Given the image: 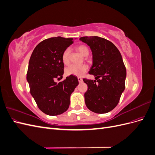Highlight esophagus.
Listing matches in <instances>:
<instances>
[{
	"label": "esophagus",
	"mask_w": 155,
	"mask_h": 155,
	"mask_svg": "<svg viewBox=\"0 0 155 155\" xmlns=\"http://www.w3.org/2000/svg\"><path fill=\"white\" fill-rule=\"evenodd\" d=\"M78 79L79 83H81L83 81V79L81 77H78Z\"/></svg>",
	"instance_id": "34e87169"
}]
</instances>
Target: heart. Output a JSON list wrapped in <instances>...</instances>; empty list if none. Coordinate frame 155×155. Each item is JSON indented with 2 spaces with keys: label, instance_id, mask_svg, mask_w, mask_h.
Returning <instances> with one entry per match:
<instances>
[{
  "label": "heart",
  "instance_id": "b5f03b06",
  "mask_svg": "<svg viewBox=\"0 0 155 155\" xmlns=\"http://www.w3.org/2000/svg\"><path fill=\"white\" fill-rule=\"evenodd\" d=\"M76 50L82 55L88 56L89 54V50L87 46L84 45H80L76 46ZM70 53L71 50L70 48L65 49L61 55L62 62L64 64H68L70 61ZM88 69V67L85 64L82 65H70L66 69V74L68 76H82L85 74Z\"/></svg>",
  "mask_w": 155,
  "mask_h": 155
}]
</instances>
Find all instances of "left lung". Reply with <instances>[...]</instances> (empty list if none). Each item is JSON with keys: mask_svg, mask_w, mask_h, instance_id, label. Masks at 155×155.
Returning a JSON list of instances; mask_svg holds the SVG:
<instances>
[{"mask_svg": "<svg viewBox=\"0 0 155 155\" xmlns=\"http://www.w3.org/2000/svg\"><path fill=\"white\" fill-rule=\"evenodd\" d=\"M79 40L92 50L93 63L88 74L96 77V80L83 79L88 86L86 106L96 113H107L118 105L125 90L126 68L121 55L113 43L102 37L86 36Z\"/></svg>", "mask_w": 155, "mask_h": 155, "instance_id": "8db88e82", "label": "left lung"}]
</instances>
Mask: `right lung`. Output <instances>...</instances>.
<instances>
[{
	"mask_svg": "<svg viewBox=\"0 0 155 155\" xmlns=\"http://www.w3.org/2000/svg\"><path fill=\"white\" fill-rule=\"evenodd\" d=\"M72 38L51 37L36 46L30 57L27 81L30 93L39 109L50 116H57L67 111L70 97L79 84L74 76L67 77L58 83L55 78H62L63 51L73 43Z\"/></svg>",
	"mask_w": 155,
	"mask_h": 155,
	"instance_id": "1",
	"label": "right lung"
}]
</instances>
